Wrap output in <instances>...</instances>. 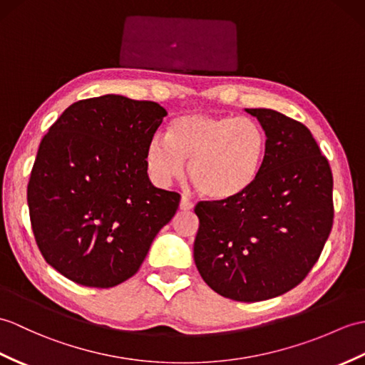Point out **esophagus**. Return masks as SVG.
Returning <instances> with one entry per match:
<instances>
[{"label": "esophagus", "instance_id": "esophagus-1", "mask_svg": "<svg viewBox=\"0 0 365 365\" xmlns=\"http://www.w3.org/2000/svg\"><path fill=\"white\" fill-rule=\"evenodd\" d=\"M194 208V203L188 197H182L180 199V210L182 211H191Z\"/></svg>", "mask_w": 365, "mask_h": 365}]
</instances>
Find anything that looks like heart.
<instances>
[{
    "mask_svg": "<svg viewBox=\"0 0 365 365\" xmlns=\"http://www.w3.org/2000/svg\"><path fill=\"white\" fill-rule=\"evenodd\" d=\"M267 132L253 118L185 113L168 125L166 137L146 148V165L157 183L188 174L197 191L211 200H233L258 182L267 157Z\"/></svg>",
    "mask_w": 365,
    "mask_h": 365,
    "instance_id": "1",
    "label": "heart"
}]
</instances>
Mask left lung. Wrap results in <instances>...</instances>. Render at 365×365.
Returning a JSON list of instances; mask_svg holds the SVG:
<instances>
[{
  "mask_svg": "<svg viewBox=\"0 0 365 365\" xmlns=\"http://www.w3.org/2000/svg\"><path fill=\"white\" fill-rule=\"evenodd\" d=\"M267 132L255 186L233 200L199 202L194 261L211 289L261 302L300 284L333 227V174L307 125L270 108H245Z\"/></svg>",
  "mask_w": 365,
  "mask_h": 365,
  "instance_id": "1",
  "label": "left lung"
}]
</instances>
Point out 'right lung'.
I'll return each mask as SVG.
<instances>
[{
    "label": "right lung",
    "instance_id": "1",
    "mask_svg": "<svg viewBox=\"0 0 365 365\" xmlns=\"http://www.w3.org/2000/svg\"><path fill=\"white\" fill-rule=\"evenodd\" d=\"M152 101L82 99L49 127L28 183L34 238L71 282L113 287L138 272L180 194L155 188L146 148L166 116Z\"/></svg>",
    "mask_w": 365,
    "mask_h": 365
}]
</instances>
